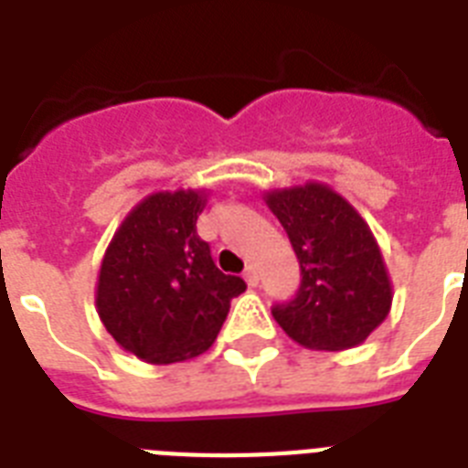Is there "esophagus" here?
<instances>
[{
  "label": "esophagus",
  "instance_id": "obj_1",
  "mask_svg": "<svg viewBox=\"0 0 468 468\" xmlns=\"http://www.w3.org/2000/svg\"><path fill=\"white\" fill-rule=\"evenodd\" d=\"M245 282H248V286H257L260 284V274H257V270L250 264L248 270H245Z\"/></svg>",
  "mask_w": 468,
  "mask_h": 468
}]
</instances>
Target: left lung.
I'll list each match as a JSON object with an SVG mask.
<instances>
[{
    "mask_svg": "<svg viewBox=\"0 0 468 468\" xmlns=\"http://www.w3.org/2000/svg\"><path fill=\"white\" fill-rule=\"evenodd\" d=\"M301 264L296 299L271 308L293 342L340 352L362 345L391 311L393 286L378 242L356 208L327 184L264 191Z\"/></svg>",
    "mask_w": 468,
    "mask_h": 468,
    "instance_id": "left-lung-1",
    "label": "left lung"
}]
</instances>
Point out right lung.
Segmentation results:
<instances>
[{
  "mask_svg": "<svg viewBox=\"0 0 468 468\" xmlns=\"http://www.w3.org/2000/svg\"><path fill=\"white\" fill-rule=\"evenodd\" d=\"M204 189L155 191L131 208L101 260L97 313L121 347L150 364L204 355L245 282L213 264L197 235Z\"/></svg>",
  "mask_w": 468,
  "mask_h": 468,
  "instance_id": "add662e5",
  "label": "right lung"
}]
</instances>
